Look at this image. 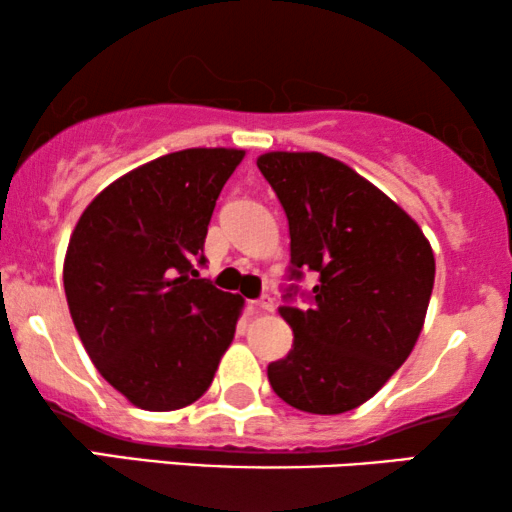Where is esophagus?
<instances>
[{"instance_id":"obj_1","label":"esophagus","mask_w":512,"mask_h":512,"mask_svg":"<svg viewBox=\"0 0 512 512\" xmlns=\"http://www.w3.org/2000/svg\"><path fill=\"white\" fill-rule=\"evenodd\" d=\"M251 305H254L258 312H272V307H275V305H272V298L270 296H261L258 300H254V303H251Z\"/></svg>"}]
</instances>
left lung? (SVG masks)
<instances>
[{"label":"left lung","instance_id":"1","mask_svg":"<svg viewBox=\"0 0 512 512\" xmlns=\"http://www.w3.org/2000/svg\"><path fill=\"white\" fill-rule=\"evenodd\" d=\"M282 202L291 235L289 279L319 275L279 314L293 331L286 359L268 366L275 394L312 415L359 408L403 366L422 333L436 261L422 228L340 160L272 151L256 160Z\"/></svg>","mask_w":512,"mask_h":512}]
</instances>
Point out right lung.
<instances>
[{
  "instance_id": "add662e5",
  "label": "right lung",
  "mask_w": 512,
  "mask_h": 512,
  "mask_svg": "<svg viewBox=\"0 0 512 512\" xmlns=\"http://www.w3.org/2000/svg\"><path fill=\"white\" fill-rule=\"evenodd\" d=\"M240 149L167 153L109 184L65 256L69 314L90 361L132 405L186 408L214 380L244 300L200 279L205 237Z\"/></svg>"
}]
</instances>
